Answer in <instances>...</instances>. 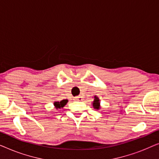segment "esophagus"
<instances>
[{"mask_svg":"<svg viewBox=\"0 0 159 159\" xmlns=\"http://www.w3.org/2000/svg\"><path fill=\"white\" fill-rule=\"evenodd\" d=\"M75 99L77 100V101H81V100H82V97L77 96V97H75Z\"/></svg>","mask_w":159,"mask_h":159,"instance_id":"1","label":"esophagus"}]
</instances>
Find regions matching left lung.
Here are the masks:
<instances>
[{"instance_id":"8db88e82","label":"left lung","mask_w":159,"mask_h":159,"mask_svg":"<svg viewBox=\"0 0 159 159\" xmlns=\"http://www.w3.org/2000/svg\"><path fill=\"white\" fill-rule=\"evenodd\" d=\"M93 106L95 109L97 110L100 109V108H101V106H100V100L97 96L94 97V101L93 103Z\"/></svg>"}]
</instances>
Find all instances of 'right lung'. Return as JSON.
I'll use <instances>...</instances> for the list:
<instances>
[{
    "mask_svg": "<svg viewBox=\"0 0 159 159\" xmlns=\"http://www.w3.org/2000/svg\"><path fill=\"white\" fill-rule=\"evenodd\" d=\"M67 102H68V100L66 99V100H62V101H55L53 104L56 109H58V108L64 107V106L67 103Z\"/></svg>",
    "mask_w": 159,
    "mask_h": 159,
    "instance_id": "add662e5",
    "label": "right lung"
}]
</instances>
